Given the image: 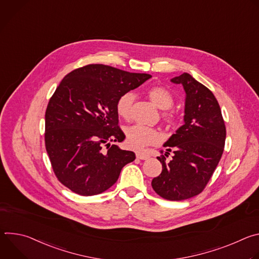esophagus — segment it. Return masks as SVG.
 <instances>
[{"label":"esophagus","instance_id":"esophagus-1","mask_svg":"<svg viewBox=\"0 0 259 259\" xmlns=\"http://www.w3.org/2000/svg\"><path fill=\"white\" fill-rule=\"evenodd\" d=\"M136 158H137V159H140V160H146L147 158H149V156H147V155L144 154V153L137 152V153H136Z\"/></svg>","mask_w":259,"mask_h":259}]
</instances>
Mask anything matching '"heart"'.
<instances>
[{
  "mask_svg": "<svg viewBox=\"0 0 259 259\" xmlns=\"http://www.w3.org/2000/svg\"><path fill=\"white\" fill-rule=\"evenodd\" d=\"M147 97L160 109H164L161 113L163 122L167 127L172 128L176 125L177 116L169 108L173 105L174 98L171 92L163 86H153L146 91ZM134 96L128 92L119 97L116 103V110L118 115L124 120H129L132 114ZM162 140L161 132L156 128L134 125L126 130V142L130 149L141 150L146 145H154Z\"/></svg>",
  "mask_w": 259,
  "mask_h": 259,
  "instance_id": "obj_1",
  "label": "heart"
}]
</instances>
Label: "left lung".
I'll return each instance as SVG.
<instances>
[{
	"label": "left lung",
	"mask_w": 259,
	"mask_h": 259,
	"mask_svg": "<svg viewBox=\"0 0 259 259\" xmlns=\"http://www.w3.org/2000/svg\"><path fill=\"white\" fill-rule=\"evenodd\" d=\"M171 81L181 84L187 93L184 125L164 144L165 154L157 158L162 172L153 179L152 187L166 200L181 201L206 188L223 156L227 131L218 101L206 86L188 72ZM171 151L174 155L168 161Z\"/></svg>",
	"instance_id": "8db88e82"
}]
</instances>
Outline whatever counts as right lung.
<instances>
[{
  "label": "right lung",
  "mask_w": 259,
  "mask_h": 259,
  "mask_svg": "<svg viewBox=\"0 0 259 259\" xmlns=\"http://www.w3.org/2000/svg\"><path fill=\"white\" fill-rule=\"evenodd\" d=\"M152 78L104 64H88L63 78L45 114V145L53 172L80 196L114 186L135 154L116 143L125 139L116 103L120 96Z\"/></svg>",
  "instance_id": "1"
}]
</instances>
